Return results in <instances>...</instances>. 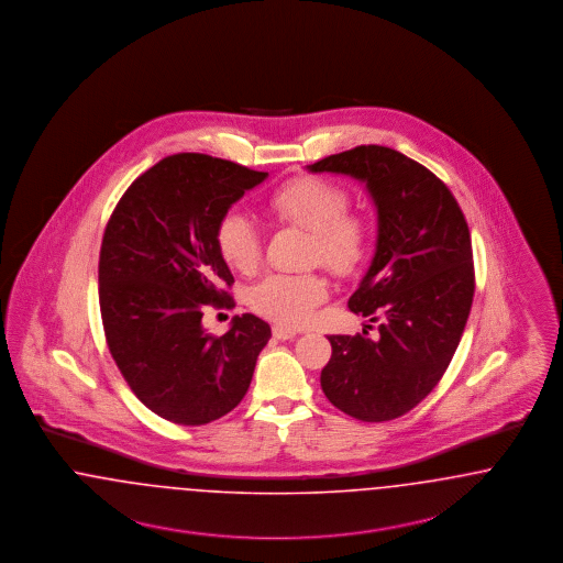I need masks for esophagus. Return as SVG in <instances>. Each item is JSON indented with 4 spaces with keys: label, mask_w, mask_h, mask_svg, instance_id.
Returning a JSON list of instances; mask_svg holds the SVG:
<instances>
[{
    "label": "esophagus",
    "mask_w": 563,
    "mask_h": 563,
    "mask_svg": "<svg viewBox=\"0 0 563 563\" xmlns=\"http://www.w3.org/2000/svg\"><path fill=\"white\" fill-rule=\"evenodd\" d=\"M273 336L277 339V341H290L296 336V330L292 328H284V325H273Z\"/></svg>",
    "instance_id": "1"
}]
</instances>
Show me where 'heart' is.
<instances>
[{"mask_svg": "<svg viewBox=\"0 0 563 563\" xmlns=\"http://www.w3.org/2000/svg\"><path fill=\"white\" fill-rule=\"evenodd\" d=\"M346 208V191L318 176L292 178L267 199L273 219L311 233V258L334 275L360 269L369 244L366 220ZM217 247L231 269L250 273L256 269L263 250L258 227L244 214H227L217 227ZM325 296L328 284L318 273H273L252 288L250 305L263 318L300 325Z\"/></svg>", "mask_w": 563, "mask_h": 563, "instance_id": "1", "label": "heart"}]
</instances>
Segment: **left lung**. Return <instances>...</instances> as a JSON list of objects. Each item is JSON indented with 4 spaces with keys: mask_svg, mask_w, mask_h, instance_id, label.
Segmentation results:
<instances>
[{
    "mask_svg": "<svg viewBox=\"0 0 563 563\" xmlns=\"http://www.w3.org/2000/svg\"><path fill=\"white\" fill-rule=\"evenodd\" d=\"M366 183L378 212L376 254L349 309L376 323L328 336L321 389L344 415L385 422L435 389L465 332L475 292L471 233L452 191L422 164L380 145L309 166Z\"/></svg>",
    "mask_w": 563,
    "mask_h": 563,
    "instance_id": "obj_1",
    "label": "left lung"
}]
</instances>
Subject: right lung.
Here are the masks:
<instances>
[{"label":"right lung","mask_w":563,"mask_h":563,"mask_svg":"<svg viewBox=\"0 0 563 563\" xmlns=\"http://www.w3.org/2000/svg\"><path fill=\"white\" fill-rule=\"evenodd\" d=\"M265 178L203 153L168 155L128 187L104 227L98 300L107 346L132 393L176 424L231 412L269 343V323L252 313L235 316L222 336L201 325L208 305H233L217 227Z\"/></svg>","instance_id":"right-lung-1"}]
</instances>
